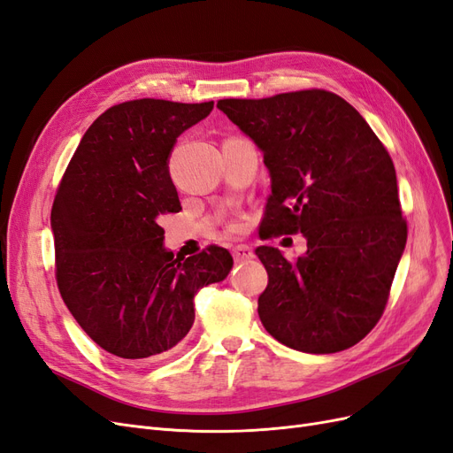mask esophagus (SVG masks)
Returning a JSON list of instances; mask_svg holds the SVG:
<instances>
[{"instance_id":"34e87169","label":"esophagus","mask_w":453,"mask_h":453,"mask_svg":"<svg viewBox=\"0 0 453 453\" xmlns=\"http://www.w3.org/2000/svg\"><path fill=\"white\" fill-rule=\"evenodd\" d=\"M231 254H233V257H235L237 261H244V259H250V257L254 256V252H252V248H250V246H246V244H237V246H233V250H231Z\"/></svg>"}]
</instances>
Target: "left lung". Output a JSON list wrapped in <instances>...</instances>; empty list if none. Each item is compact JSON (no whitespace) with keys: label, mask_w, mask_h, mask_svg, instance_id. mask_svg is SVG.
Segmentation results:
<instances>
[{"label":"left lung","mask_w":453,"mask_h":453,"mask_svg":"<svg viewBox=\"0 0 453 453\" xmlns=\"http://www.w3.org/2000/svg\"><path fill=\"white\" fill-rule=\"evenodd\" d=\"M216 107L264 152L271 196L261 239L303 233L306 254L288 261L257 246L269 284L261 324L299 352L334 354L382 318L406 244L397 177L384 144L341 96L299 90Z\"/></svg>","instance_id":"obj_1"}]
</instances>
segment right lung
I'll return each instance as SVG.
<instances>
[{
  "label": "right lung",
  "mask_w": 453,
  "mask_h": 453,
  "mask_svg": "<svg viewBox=\"0 0 453 453\" xmlns=\"http://www.w3.org/2000/svg\"><path fill=\"white\" fill-rule=\"evenodd\" d=\"M212 107L144 97L107 109L58 186L50 212L58 289L84 333L122 361L177 352L194 326L196 294L233 267L214 244L174 259L159 226L182 209L167 165L174 142Z\"/></svg>",
  "instance_id": "add662e5"
}]
</instances>
